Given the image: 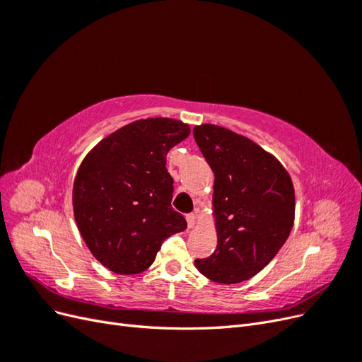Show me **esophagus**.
<instances>
[{
    "label": "esophagus",
    "mask_w": 362,
    "mask_h": 362,
    "mask_svg": "<svg viewBox=\"0 0 362 362\" xmlns=\"http://www.w3.org/2000/svg\"><path fill=\"white\" fill-rule=\"evenodd\" d=\"M185 218H187V223H189V228H194L196 225H198V216H196L194 213H190L185 216Z\"/></svg>",
    "instance_id": "esophagus-1"
}]
</instances>
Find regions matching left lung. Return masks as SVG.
I'll use <instances>...</instances> for the list:
<instances>
[{
    "label": "left lung",
    "instance_id": "obj_1",
    "mask_svg": "<svg viewBox=\"0 0 362 362\" xmlns=\"http://www.w3.org/2000/svg\"><path fill=\"white\" fill-rule=\"evenodd\" d=\"M214 172L213 214L217 247L194 259L202 275L218 284L255 276L275 258L294 223V187L276 157L255 141L211 124L193 128Z\"/></svg>",
    "mask_w": 362,
    "mask_h": 362
}]
</instances>
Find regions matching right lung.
<instances>
[{"instance_id":"right-lung-1","label":"right lung","mask_w":362,"mask_h":362,"mask_svg":"<svg viewBox=\"0 0 362 362\" xmlns=\"http://www.w3.org/2000/svg\"><path fill=\"white\" fill-rule=\"evenodd\" d=\"M190 134L177 119L134 120L103 139L76 172L72 205L92 255L117 275H136L154 262L161 243L187 222L170 201L166 156Z\"/></svg>"}]
</instances>
